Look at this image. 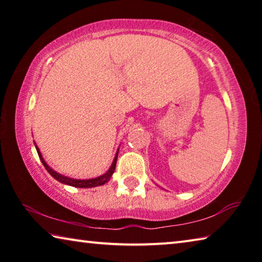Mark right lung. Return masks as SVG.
I'll return each instance as SVG.
<instances>
[{
    "label": "right lung",
    "mask_w": 262,
    "mask_h": 262,
    "mask_svg": "<svg viewBox=\"0 0 262 262\" xmlns=\"http://www.w3.org/2000/svg\"><path fill=\"white\" fill-rule=\"evenodd\" d=\"M35 144V143H34ZM35 149H37L38 155H39V158H40V161L42 163V165L45 166L46 170L48 171V173H50L53 178H55L57 181H60L62 184H66V185H70V186H74V187H79V188H90V187H96V186H100V185H104L105 183H107L110 180L111 177H112L113 172L115 170V165H117V159H118V152L119 150L117 151V155H115L114 157V161L112 163V165L108 168V171L106 172L105 174L98 177V178H94V179H86V180H78V179H70L68 177H64V176H61L55 172L54 170H52V168L47 165L46 162L43 161V158L41 156L40 151H39V149L37 145H35Z\"/></svg>",
    "instance_id": "1"
}]
</instances>
